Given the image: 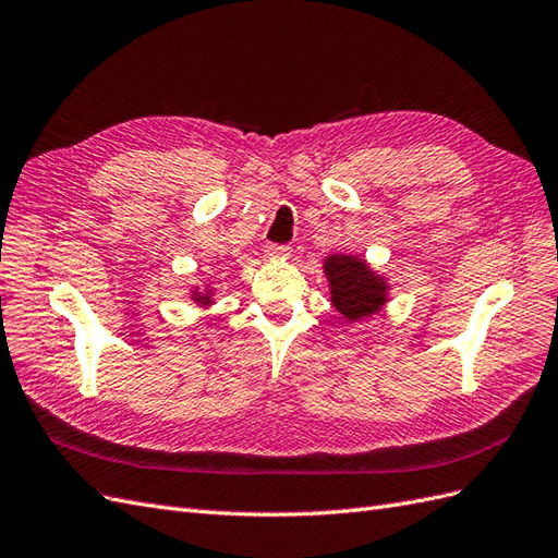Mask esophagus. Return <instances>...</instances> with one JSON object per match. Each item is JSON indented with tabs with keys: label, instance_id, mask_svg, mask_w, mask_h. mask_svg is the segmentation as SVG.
I'll return each instance as SVG.
<instances>
[{
	"label": "esophagus",
	"instance_id": "obj_1",
	"mask_svg": "<svg viewBox=\"0 0 558 558\" xmlns=\"http://www.w3.org/2000/svg\"><path fill=\"white\" fill-rule=\"evenodd\" d=\"M264 250L268 256H288L292 252L290 245H278V242H266Z\"/></svg>",
	"mask_w": 558,
	"mask_h": 558
}]
</instances>
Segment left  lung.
I'll return each instance as SVG.
<instances>
[{"label": "left lung", "mask_w": 558, "mask_h": 558, "mask_svg": "<svg viewBox=\"0 0 558 558\" xmlns=\"http://www.w3.org/2000/svg\"><path fill=\"white\" fill-rule=\"evenodd\" d=\"M325 270L332 284V304L347 320L373 316L384 304L387 284L365 266V262L355 256H332L325 262Z\"/></svg>", "instance_id": "1"}]
</instances>
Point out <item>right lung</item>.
<instances>
[{
  "instance_id": "1",
  "label": "right lung",
  "mask_w": 558,
  "mask_h": 558,
  "mask_svg": "<svg viewBox=\"0 0 558 558\" xmlns=\"http://www.w3.org/2000/svg\"><path fill=\"white\" fill-rule=\"evenodd\" d=\"M195 299H197V302H205V304L209 302V296H199V294H195Z\"/></svg>"
}]
</instances>
